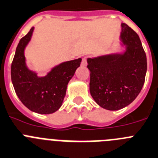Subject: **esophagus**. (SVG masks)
<instances>
[{"label": "esophagus", "mask_w": 158, "mask_h": 158, "mask_svg": "<svg viewBox=\"0 0 158 158\" xmlns=\"http://www.w3.org/2000/svg\"><path fill=\"white\" fill-rule=\"evenodd\" d=\"M81 64H82V66H87V59L86 58V57H84V58H83V60H82V63H81Z\"/></svg>", "instance_id": "34e87169"}]
</instances>
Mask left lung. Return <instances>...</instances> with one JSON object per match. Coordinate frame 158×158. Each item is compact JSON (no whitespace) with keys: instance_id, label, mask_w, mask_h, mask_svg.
Masks as SVG:
<instances>
[{"instance_id":"left-lung-1","label":"left lung","mask_w":158,"mask_h":158,"mask_svg":"<svg viewBox=\"0 0 158 158\" xmlns=\"http://www.w3.org/2000/svg\"><path fill=\"white\" fill-rule=\"evenodd\" d=\"M121 40L127 47L123 54L87 60L90 94L96 103L109 110L124 108L137 98L147 70L146 56L139 36L124 23Z\"/></svg>"}]
</instances>
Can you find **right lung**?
Segmentation results:
<instances>
[{"label":"right lung","mask_w":158,"mask_h":158,"mask_svg":"<svg viewBox=\"0 0 158 158\" xmlns=\"http://www.w3.org/2000/svg\"><path fill=\"white\" fill-rule=\"evenodd\" d=\"M34 28L21 38L16 47L11 66L13 87L21 102L31 111L43 114H52L61 106L70 79L80 66L82 59L71 60L56 66L44 77L26 67L24 51L30 41Z\"/></svg>","instance_id":"right-lung-1"}]
</instances>
